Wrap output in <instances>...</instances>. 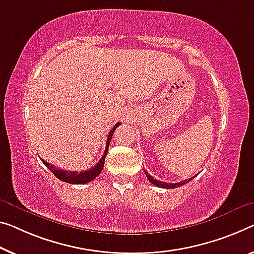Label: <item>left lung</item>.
<instances>
[{
	"instance_id": "left-lung-1",
	"label": "left lung",
	"mask_w": 254,
	"mask_h": 254,
	"mask_svg": "<svg viewBox=\"0 0 254 254\" xmlns=\"http://www.w3.org/2000/svg\"><path fill=\"white\" fill-rule=\"evenodd\" d=\"M144 171H145L146 177H147V179H149V181L152 183V184H154L155 186L162 187V189H168V190H170V189H176V187H181V186H183V185H185L186 183L190 182V181H192V179L194 178V177H192V178L185 179V181H182V182H179V183H173V184H171V183H165V182L158 181V179H155V178L152 177L150 174H147L146 170H144Z\"/></svg>"
}]
</instances>
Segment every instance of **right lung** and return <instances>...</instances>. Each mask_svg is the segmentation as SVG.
Here are the masks:
<instances>
[{"label": "right lung", "mask_w": 254, "mask_h": 254, "mask_svg": "<svg viewBox=\"0 0 254 254\" xmlns=\"http://www.w3.org/2000/svg\"><path fill=\"white\" fill-rule=\"evenodd\" d=\"M120 125V123H117L114 128L110 130L108 135V139H107V146H105V150H104V154L103 157L100 159V161L96 163L94 167H92L91 169L88 170H85V171H67V170H64V169H59V168L54 167L53 165H50L49 162L44 161V160H42V162L44 163V165L49 168V169L52 171L54 174V176L57 178H59L60 181L62 182H65V183H69V184H86V183L92 182L93 179H95L99 175L101 174V171H102L103 167H104V160L105 157H107L108 154V150H109V145H110V140L112 138V135H114V132L116 130V128L118 127Z\"/></svg>", "instance_id": "obj_1"}]
</instances>
